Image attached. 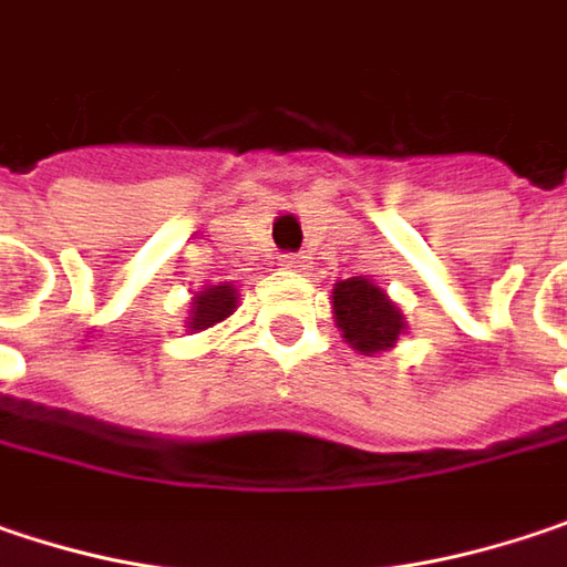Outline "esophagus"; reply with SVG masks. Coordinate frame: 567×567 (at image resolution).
Segmentation results:
<instances>
[{
  "mask_svg": "<svg viewBox=\"0 0 567 567\" xmlns=\"http://www.w3.org/2000/svg\"><path fill=\"white\" fill-rule=\"evenodd\" d=\"M284 267L287 270H306L309 261H306V255H284Z\"/></svg>",
  "mask_w": 567,
  "mask_h": 567,
  "instance_id": "1",
  "label": "esophagus"
}]
</instances>
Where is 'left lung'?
Listing matches in <instances>:
<instances>
[{
	"label": "left lung",
	"instance_id": "obj_1",
	"mask_svg": "<svg viewBox=\"0 0 567 567\" xmlns=\"http://www.w3.org/2000/svg\"><path fill=\"white\" fill-rule=\"evenodd\" d=\"M332 306H336V319H339L344 342H351V348H358L364 354L384 351L403 332L400 309L386 300L381 287H374L364 277H351V280L336 284Z\"/></svg>",
	"mask_w": 567,
	"mask_h": 567
}]
</instances>
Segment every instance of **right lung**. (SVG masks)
<instances>
[{"mask_svg": "<svg viewBox=\"0 0 567 567\" xmlns=\"http://www.w3.org/2000/svg\"><path fill=\"white\" fill-rule=\"evenodd\" d=\"M235 290L228 284H219V287H209L203 290L196 300H193V316H189V329H209L216 322H223L225 316H231L235 309Z\"/></svg>", "mask_w": 567, "mask_h": 567, "instance_id": "obj_1", "label": "right lung"}]
</instances>
